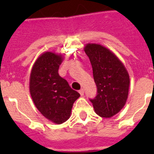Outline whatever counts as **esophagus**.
Segmentation results:
<instances>
[{"instance_id":"34e87169","label":"esophagus","mask_w":154,"mask_h":154,"mask_svg":"<svg viewBox=\"0 0 154 154\" xmlns=\"http://www.w3.org/2000/svg\"><path fill=\"white\" fill-rule=\"evenodd\" d=\"M79 93H80V94H81V96H83V95H84V93H85L84 89H80Z\"/></svg>"}]
</instances>
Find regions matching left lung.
I'll list each match as a JSON object with an SVG mask.
<instances>
[{
    "instance_id": "8db88e82",
    "label": "left lung",
    "mask_w": 154,
    "mask_h": 154,
    "mask_svg": "<svg viewBox=\"0 0 154 154\" xmlns=\"http://www.w3.org/2000/svg\"><path fill=\"white\" fill-rule=\"evenodd\" d=\"M84 50L91 62L97 88L96 97L90 101L97 114L109 118L126 103L130 82L129 72L119 58L101 45L88 43Z\"/></svg>"
}]
</instances>
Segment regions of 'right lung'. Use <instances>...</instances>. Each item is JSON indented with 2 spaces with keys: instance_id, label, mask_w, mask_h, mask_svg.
Segmentation results:
<instances>
[{
  "instance_id": "right-lung-1",
  "label": "right lung",
  "mask_w": 154,
  "mask_h": 154,
  "mask_svg": "<svg viewBox=\"0 0 154 154\" xmlns=\"http://www.w3.org/2000/svg\"><path fill=\"white\" fill-rule=\"evenodd\" d=\"M63 59L61 54L45 52L32 65L29 77L30 95L35 106L46 119L57 125L69 118L72 105L80 97L58 74Z\"/></svg>"
}]
</instances>
